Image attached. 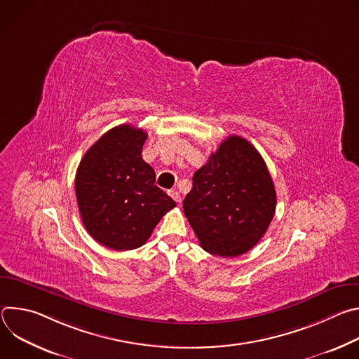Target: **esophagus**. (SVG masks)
Listing matches in <instances>:
<instances>
[{
  "label": "esophagus",
  "instance_id": "esophagus-1",
  "mask_svg": "<svg viewBox=\"0 0 359 359\" xmlns=\"http://www.w3.org/2000/svg\"><path fill=\"white\" fill-rule=\"evenodd\" d=\"M169 194L172 196V198H173L176 203H180V201H182V197H180V193H179V191H176V190H170V191H169Z\"/></svg>",
  "mask_w": 359,
  "mask_h": 359
}]
</instances>
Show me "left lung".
Instances as JSON below:
<instances>
[{"mask_svg": "<svg viewBox=\"0 0 359 359\" xmlns=\"http://www.w3.org/2000/svg\"><path fill=\"white\" fill-rule=\"evenodd\" d=\"M276 203L274 183L259 150L233 135L194 173L183 210L203 250L237 257L264 236Z\"/></svg>", "mask_w": 359, "mask_h": 359, "instance_id": "obj_1", "label": "left lung"}]
</instances>
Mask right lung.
I'll use <instances>...</instances> for the list:
<instances>
[{"mask_svg": "<svg viewBox=\"0 0 359 359\" xmlns=\"http://www.w3.org/2000/svg\"><path fill=\"white\" fill-rule=\"evenodd\" d=\"M147 133L119 125L102 135L85 153L75 193L86 231L112 250L143 245L176 203L155 186L156 175L143 159Z\"/></svg>", "mask_w": 359, "mask_h": 359, "instance_id": "1", "label": "right lung"}]
</instances>
